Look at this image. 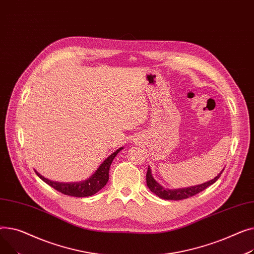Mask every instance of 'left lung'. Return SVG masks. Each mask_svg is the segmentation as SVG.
Returning a JSON list of instances; mask_svg holds the SVG:
<instances>
[{
	"label": "left lung",
	"mask_w": 254,
	"mask_h": 254,
	"mask_svg": "<svg viewBox=\"0 0 254 254\" xmlns=\"http://www.w3.org/2000/svg\"><path fill=\"white\" fill-rule=\"evenodd\" d=\"M223 169L221 170V172L215 176L213 180L198 185V186H193V187H190V188H185V189H177V190H168L165 189L164 187H162L160 184H158L155 178L152 175V171L150 166L147 168V172H146V186L147 188L150 189L155 195H157L159 198L164 199V200H184V199H188L190 197L195 196L196 193L204 190L205 189H207L209 186L213 185L218 178L220 177V174L222 173Z\"/></svg>",
	"instance_id": "obj_1"
}]
</instances>
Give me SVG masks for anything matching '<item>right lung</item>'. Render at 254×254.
<instances>
[{"label":"right lung","mask_w":254,"mask_h":254,"mask_svg":"<svg viewBox=\"0 0 254 254\" xmlns=\"http://www.w3.org/2000/svg\"><path fill=\"white\" fill-rule=\"evenodd\" d=\"M122 147L119 148L115 153H113L110 157H108L106 160L102 162L101 165L98 167V169L92 174L91 177H89L88 180L84 182H79V183H57L48 180V178L42 176L39 172L36 171L37 175L41 178L43 182L55 189L56 190L61 191L64 195L67 196H72V197H77V198H82V197H89L92 196L94 193H96L99 190H101L104 186L107 185L109 182V172H110V167L113 160L115 157L118 155L119 152H121Z\"/></svg>","instance_id":"obj_1"}]
</instances>
